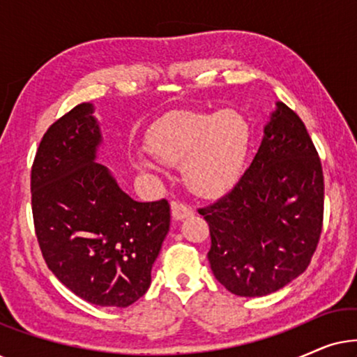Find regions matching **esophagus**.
Instances as JSON below:
<instances>
[{"instance_id":"34e87169","label":"esophagus","mask_w":357,"mask_h":357,"mask_svg":"<svg viewBox=\"0 0 357 357\" xmlns=\"http://www.w3.org/2000/svg\"><path fill=\"white\" fill-rule=\"evenodd\" d=\"M192 214H193V209L190 208L188 204L180 203V202L172 203V218L177 219V221H180V219H185V218L192 216Z\"/></svg>"}]
</instances>
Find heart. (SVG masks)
<instances>
[{"instance_id":"heart-1","label":"heart","mask_w":357,"mask_h":357,"mask_svg":"<svg viewBox=\"0 0 357 357\" xmlns=\"http://www.w3.org/2000/svg\"><path fill=\"white\" fill-rule=\"evenodd\" d=\"M250 130L236 110L180 112L154 125L148 148L159 162L182 167L187 187L199 197H219L237 182ZM144 169L153 164L144 162Z\"/></svg>"}]
</instances>
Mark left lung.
Here are the masks:
<instances>
[{
    "instance_id": "left-lung-1",
    "label": "left lung",
    "mask_w": 357,
    "mask_h": 357,
    "mask_svg": "<svg viewBox=\"0 0 357 357\" xmlns=\"http://www.w3.org/2000/svg\"><path fill=\"white\" fill-rule=\"evenodd\" d=\"M324 170L304 121L278 102L265 138L231 192L198 213L216 280L242 297L271 294L305 271L324 226Z\"/></svg>"
}]
</instances>
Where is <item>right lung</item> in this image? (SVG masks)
<instances>
[{
    "instance_id": "1",
    "label": "right lung",
    "mask_w": 357,
    "mask_h": 357,
    "mask_svg": "<svg viewBox=\"0 0 357 357\" xmlns=\"http://www.w3.org/2000/svg\"><path fill=\"white\" fill-rule=\"evenodd\" d=\"M100 143L91 104L58 119L31 170L33 227L48 270L100 307H128L144 296L170 226V204L130 198L94 162Z\"/></svg>"
}]
</instances>
